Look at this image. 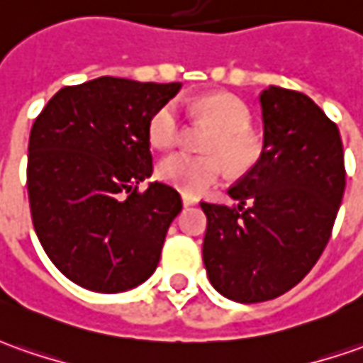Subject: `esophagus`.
<instances>
[{
    "label": "esophagus",
    "mask_w": 363,
    "mask_h": 363,
    "mask_svg": "<svg viewBox=\"0 0 363 363\" xmlns=\"http://www.w3.org/2000/svg\"><path fill=\"white\" fill-rule=\"evenodd\" d=\"M199 199H194V196H189V194H182V204L184 206H192V204H196Z\"/></svg>",
    "instance_id": "34e87169"
}]
</instances>
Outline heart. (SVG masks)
<instances>
[{"label":"heart","mask_w":363,"mask_h":363,"mask_svg":"<svg viewBox=\"0 0 363 363\" xmlns=\"http://www.w3.org/2000/svg\"><path fill=\"white\" fill-rule=\"evenodd\" d=\"M196 109L216 129L204 145V152L211 157L171 155L159 164V179L186 194H202L223 181L228 167L234 172H246L258 159L256 140L248 133L250 113L240 99L228 93L208 95L196 103ZM182 130L181 107L171 101L150 119V143L157 149H172L181 143Z\"/></svg>","instance_id":"heart-1"}]
</instances>
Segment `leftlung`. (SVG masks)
<instances>
[{"instance_id": "left-lung-1", "label": "left lung", "mask_w": 363, "mask_h": 363, "mask_svg": "<svg viewBox=\"0 0 363 363\" xmlns=\"http://www.w3.org/2000/svg\"><path fill=\"white\" fill-rule=\"evenodd\" d=\"M260 159L228 189L238 206L201 202L202 260L211 284L240 304L294 288L324 252L346 189L337 127L312 99L270 85L260 93Z\"/></svg>"}]
</instances>
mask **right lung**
Here are the masks:
<instances>
[{
    "label": "right lung",
    "instance_id": "add662e5",
    "mask_svg": "<svg viewBox=\"0 0 363 363\" xmlns=\"http://www.w3.org/2000/svg\"><path fill=\"white\" fill-rule=\"evenodd\" d=\"M181 83L97 77L63 87L31 127L27 192L37 238L81 288L117 294L161 260L181 194L152 174L149 125Z\"/></svg>",
    "mask_w": 363,
    "mask_h": 363
}]
</instances>
